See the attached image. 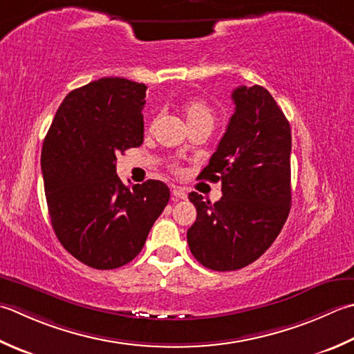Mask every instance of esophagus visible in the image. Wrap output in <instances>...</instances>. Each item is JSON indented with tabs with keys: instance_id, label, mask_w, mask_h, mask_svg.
<instances>
[{
	"instance_id": "obj_1",
	"label": "esophagus",
	"mask_w": 354,
	"mask_h": 354,
	"mask_svg": "<svg viewBox=\"0 0 354 354\" xmlns=\"http://www.w3.org/2000/svg\"><path fill=\"white\" fill-rule=\"evenodd\" d=\"M171 195H173V199H175V201L187 198V193H185L184 189H181V187H175V189H173V192H171Z\"/></svg>"
}]
</instances>
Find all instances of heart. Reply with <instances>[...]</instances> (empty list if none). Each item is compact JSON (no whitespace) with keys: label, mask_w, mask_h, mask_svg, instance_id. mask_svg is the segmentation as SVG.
<instances>
[{"label":"heart","mask_w":354,"mask_h":354,"mask_svg":"<svg viewBox=\"0 0 354 354\" xmlns=\"http://www.w3.org/2000/svg\"><path fill=\"white\" fill-rule=\"evenodd\" d=\"M184 115L189 126L193 124H209L213 127L214 113L209 104L199 100H192L184 104Z\"/></svg>","instance_id":"heart-1"}]
</instances>
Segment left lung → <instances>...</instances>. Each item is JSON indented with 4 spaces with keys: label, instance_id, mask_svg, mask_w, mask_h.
Instances as JSON below:
<instances>
[{
    "label": "left lung",
    "instance_id": "8db88e82",
    "mask_svg": "<svg viewBox=\"0 0 354 354\" xmlns=\"http://www.w3.org/2000/svg\"><path fill=\"white\" fill-rule=\"evenodd\" d=\"M234 113L198 179L223 184L212 204L192 192L196 221L187 242L196 261L216 272L252 264L268 250L292 203V130L273 96L261 86L233 90Z\"/></svg>",
    "mask_w": 354,
    "mask_h": 354
}]
</instances>
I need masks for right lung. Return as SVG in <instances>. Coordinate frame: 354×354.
<instances>
[{"mask_svg":"<svg viewBox=\"0 0 354 354\" xmlns=\"http://www.w3.org/2000/svg\"><path fill=\"white\" fill-rule=\"evenodd\" d=\"M145 84L101 78L72 90L44 138L41 170L52 227L73 258L113 270L136 258L170 199L156 179L130 189L116 156L144 141Z\"/></svg>","mask_w":354,"mask_h":354,"instance_id":"obj_1","label":"right lung"}]
</instances>
